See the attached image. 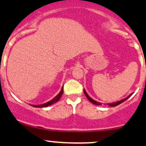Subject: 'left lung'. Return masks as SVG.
<instances>
[{"mask_svg":"<svg viewBox=\"0 0 146 146\" xmlns=\"http://www.w3.org/2000/svg\"><path fill=\"white\" fill-rule=\"evenodd\" d=\"M84 93H85V96H87V99H88V100L90 101V102H92V103L93 104H94V105H96V106H101V102H98V101H96L94 100V99H92V98H91V97H90V96H89V95H88V94L87 93V92L85 91V89H84ZM132 94H133V93L130 94L129 95V96H127V97L125 98V99H121V100H119V101H116V102H113V103H108V104H107L106 105L109 106L110 107H113V106H118V105H119V104H122V103H123L124 101L127 100V99H128L129 98L130 96H131V95H132Z\"/></svg>","mask_w":146,"mask_h":146,"instance_id":"obj_1","label":"left lung"}]
</instances>
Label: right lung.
Instances as JSON below:
<instances>
[{"label":"right lung","instance_id":"obj_1","mask_svg":"<svg viewBox=\"0 0 146 146\" xmlns=\"http://www.w3.org/2000/svg\"><path fill=\"white\" fill-rule=\"evenodd\" d=\"M63 88H64V87H62V89L61 90L60 92L58 94L56 95L54 98H53L52 100L48 101V102H46V103H45V104H40V105H31V104L30 105L31 106L35 107V108H45V107L50 106H51L52 104H55V103H56L59 100V99H60V98L61 97V96H62V94H63V92H64V90H63Z\"/></svg>","mask_w":146,"mask_h":146}]
</instances>
